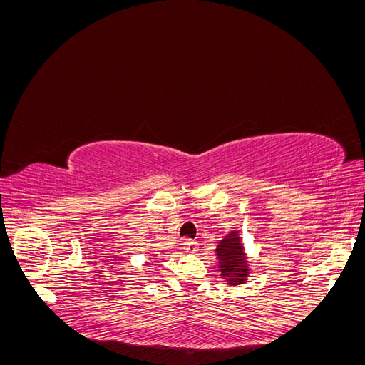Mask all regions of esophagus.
Here are the masks:
<instances>
[{
	"label": "esophagus",
	"instance_id": "esophagus-1",
	"mask_svg": "<svg viewBox=\"0 0 365 365\" xmlns=\"http://www.w3.org/2000/svg\"><path fill=\"white\" fill-rule=\"evenodd\" d=\"M182 248H184L187 252H196V251H197V248H200V244H197L196 240L187 239V240H184Z\"/></svg>",
	"mask_w": 365,
	"mask_h": 365
}]
</instances>
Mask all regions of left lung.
I'll return each instance as SVG.
<instances>
[{
    "label": "left lung",
    "mask_w": 365,
    "mask_h": 365,
    "mask_svg": "<svg viewBox=\"0 0 365 365\" xmlns=\"http://www.w3.org/2000/svg\"><path fill=\"white\" fill-rule=\"evenodd\" d=\"M215 252L220 279L230 286L245 284L251 269L239 230H231L228 235H225L217 244Z\"/></svg>",
    "instance_id": "obj_1"
}]
</instances>
